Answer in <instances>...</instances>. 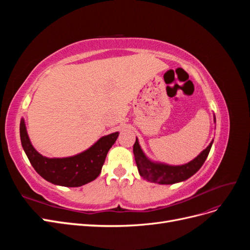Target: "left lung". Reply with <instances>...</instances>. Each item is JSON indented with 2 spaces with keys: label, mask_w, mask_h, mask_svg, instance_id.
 <instances>
[{
  "label": "left lung",
  "mask_w": 250,
  "mask_h": 250,
  "mask_svg": "<svg viewBox=\"0 0 250 250\" xmlns=\"http://www.w3.org/2000/svg\"><path fill=\"white\" fill-rule=\"evenodd\" d=\"M214 123L216 124V117L214 115ZM214 140H211L209 145L202 150L194 160L184 165H169L161 162H155L149 158L144 152L138 138L135 139L133 145V154L135 164L138 166L140 175L150 183L158 185H173L185 181L193 176L197 172L203 163L206 162L213 145Z\"/></svg>",
  "instance_id": "1"
}]
</instances>
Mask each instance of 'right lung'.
<instances>
[{"label":"right lung","instance_id":"right-lung-1","mask_svg":"<svg viewBox=\"0 0 250 250\" xmlns=\"http://www.w3.org/2000/svg\"><path fill=\"white\" fill-rule=\"evenodd\" d=\"M20 135L28 160L43 179L56 186L75 188L86 185L100 175L107 152L116 143L119 131L104 135L86 150L66 157L42 155L30 141L22 118L20 124Z\"/></svg>","mask_w":250,"mask_h":250}]
</instances>
